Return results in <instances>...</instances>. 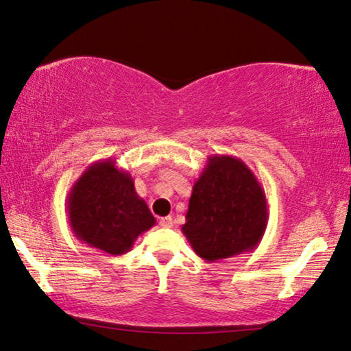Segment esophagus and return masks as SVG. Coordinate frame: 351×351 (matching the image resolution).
<instances>
[{
  "label": "esophagus",
  "instance_id": "34e87169",
  "mask_svg": "<svg viewBox=\"0 0 351 351\" xmlns=\"http://www.w3.org/2000/svg\"><path fill=\"white\" fill-rule=\"evenodd\" d=\"M160 226L161 228H172V226H174V221H172L171 217H165L160 219Z\"/></svg>",
  "mask_w": 351,
  "mask_h": 351
}]
</instances>
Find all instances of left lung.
Returning a JSON list of instances; mask_svg holds the SVG:
<instances>
[{"label": "left lung", "instance_id": "left-lung-1", "mask_svg": "<svg viewBox=\"0 0 351 351\" xmlns=\"http://www.w3.org/2000/svg\"><path fill=\"white\" fill-rule=\"evenodd\" d=\"M183 235L206 262L250 252L268 224L265 191L245 161L210 155L193 185Z\"/></svg>", "mask_w": 351, "mask_h": 351}]
</instances>
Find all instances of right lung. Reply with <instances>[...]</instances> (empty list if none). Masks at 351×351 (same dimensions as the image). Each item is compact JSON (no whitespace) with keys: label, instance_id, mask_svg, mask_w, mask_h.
Listing matches in <instances>:
<instances>
[{"label":"right lung","instance_id":"right-lung-1","mask_svg":"<svg viewBox=\"0 0 351 351\" xmlns=\"http://www.w3.org/2000/svg\"><path fill=\"white\" fill-rule=\"evenodd\" d=\"M70 229L83 243L111 256L127 254L143 232L155 226L132 174L106 158L89 165L67 196Z\"/></svg>","mask_w":351,"mask_h":351}]
</instances>
